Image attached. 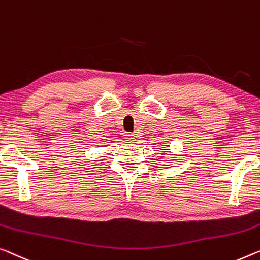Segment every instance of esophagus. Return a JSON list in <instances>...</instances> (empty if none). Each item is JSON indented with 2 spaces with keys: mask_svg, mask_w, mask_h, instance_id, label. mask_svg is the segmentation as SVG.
Masks as SVG:
<instances>
[{
  "mask_svg": "<svg viewBox=\"0 0 260 260\" xmlns=\"http://www.w3.org/2000/svg\"><path fill=\"white\" fill-rule=\"evenodd\" d=\"M126 139H127V141L133 142V141H135V135L132 133H128V134H126Z\"/></svg>",
  "mask_w": 260,
  "mask_h": 260,
  "instance_id": "esophagus-1",
  "label": "esophagus"
}]
</instances>
